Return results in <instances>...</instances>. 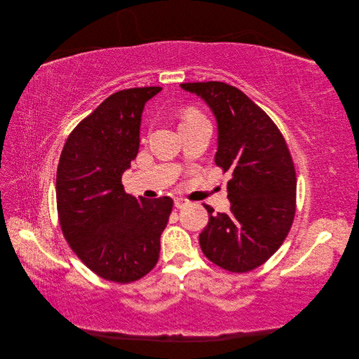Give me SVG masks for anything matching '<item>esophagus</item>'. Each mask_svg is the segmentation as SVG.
I'll return each instance as SVG.
<instances>
[{"label":"esophagus","instance_id":"1","mask_svg":"<svg viewBox=\"0 0 359 359\" xmlns=\"http://www.w3.org/2000/svg\"><path fill=\"white\" fill-rule=\"evenodd\" d=\"M173 203H175V206H177L178 210H181V208H184V206L189 205V201L182 199V198H175V199H173Z\"/></svg>","mask_w":359,"mask_h":359}]
</instances>
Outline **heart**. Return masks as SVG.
<instances>
[{"mask_svg":"<svg viewBox=\"0 0 359 359\" xmlns=\"http://www.w3.org/2000/svg\"><path fill=\"white\" fill-rule=\"evenodd\" d=\"M205 121V116L196 109V107H186L181 112V116H180V128L181 127H189V126H193V124H198V123H202Z\"/></svg>","mask_w":359,"mask_h":359,"instance_id":"obj_1","label":"heart"}]
</instances>
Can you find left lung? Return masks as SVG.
<instances>
[{"label":"left lung","mask_w":359,"mask_h":359,"mask_svg":"<svg viewBox=\"0 0 359 359\" xmlns=\"http://www.w3.org/2000/svg\"><path fill=\"white\" fill-rule=\"evenodd\" d=\"M215 119V165L229 170L231 211L212 215L199 235L203 255L231 273H248L283 244L295 217L297 175L283 135L260 107L224 82L181 83Z\"/></svg>","instance_id":"1"}]
</instances>
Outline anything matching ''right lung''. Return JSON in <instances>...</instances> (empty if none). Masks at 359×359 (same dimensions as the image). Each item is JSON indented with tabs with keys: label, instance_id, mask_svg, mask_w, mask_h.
<instances>
[{
	"label": "right lung",
	"instance_id": "obj_1",
	"mask_svg": "<svg viewBox=\"0 0 359 359\" xmlns=\"http://www.w3.org/2000/svg\"><path fill=\"white\" fill-rule=\"evenodd\" d=\"M160 86L114 93L74 127L57 170V208L70 248L93 273L132 283L153 269L173 201L135 198L123 173L139 151L145 103Z\"/></svg>",
	"mask_w": 359,
	"mask_h": 359
}]
</instances>
